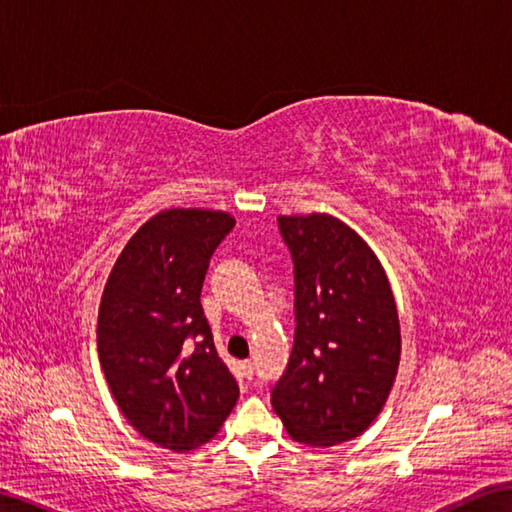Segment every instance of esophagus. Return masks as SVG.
I'll return each instance as SVG.
<instances>
[{"label": "esophagus", "mask_w": 512, "mask_h": 512, "mask_svg": "<svg viewBox=\"0 0 512 512\" xmlns=\"http://www.w3.org/2000/svg\"><path fill=\"white\" fill-rule=\"evenodd\" d=\"M242 372H244L246 380L253 378V374H255V363H253V361H244V363H242Z\"/></svg>", "instance_id": "34e87169"}]
</instances>
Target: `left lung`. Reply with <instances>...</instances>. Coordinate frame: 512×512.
Returning <instances> with one entry per match:
<instances>
[{
	"label": "left lung",
	"mask_w": 512,
	"mask_h": 512,
	"mask_svg": "<svg viewBox=\"0 0 512 512\" xmlns=\"http://www.w3.org/2000/svg\"><path fill=\"white\" fill-rule=\"evenodd\" d=\"M295 264V345L270 402L310 447L352 440L376 420L400 363V323L374 250L332 215H279Z\"/></svg>",
	"instance_id": "left-lung-1"
}]
</instances>
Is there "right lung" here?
<instances>
[{"label": "right lung", "instance_id": "add662e5", "mask_svg": "<svg viewBox=\"0 0 512 512\" xmlns=\"http://www.w3.org/2000/svg\"><path fill=\"white\" fill-rule=\"evenodd\" d=\"M233 226L222 211H160L118 255L101 297L96 345L116 405L140 436L176 453L215 438L239 398L200 303Z\"/></svg>", "mask_w": 512, "mask_h": 512}]
</instances>
